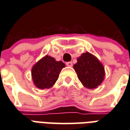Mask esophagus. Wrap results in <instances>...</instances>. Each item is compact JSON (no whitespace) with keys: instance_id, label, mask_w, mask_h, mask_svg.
Returning <instances> with one entry per match:
<instances>
[{"instance_id":"1","label":"esophagus","mask_w":130,"mask_h":130,"mask_svg":"<svg viewBox=\"0 0 130 130\" xmlns=\"http://www.w3.org/2000/svg\"><path fill=\"white\" fill-rule=\"evenodd\" d=\"M66 65H67L68 67H72L73 63H72V62H67V63H66Z\"/></svg>"}]
</instances>
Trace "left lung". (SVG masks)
I'll list each match as a JSON object with an SVG mask.
<instances>
[{"label":"left lung","instance_id":"left-lung-1","mask_svg":"<svg viewBox=\"0 0 130 130\" xmlns=\"http://www.w3.org/2000/svg\"><path fill=\"white\" fill-rule=\"evenodd\" d=\"M77 61L74 68L79 80L88 89L97 88L104 78V68L102 64L89 52L82 54Z\"/></svg>","mask_w":130,"mask_h":130}]
</instances>
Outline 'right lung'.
<instances>
[{
  "label": "right lung",
  "instance_id": "right-lung-1",
  "mask_svg": "<svg viewBox=\"0 0 130 130\" xmlns=\"http://www.w3.org/2000/svg\"><path fill=\"white\" fill-rule=\"evenodd\" d=\"M65 66L62 61H56L53 57L45 56L32 67L33 83L40 89L52 87L58 80L61 69Z\"/></svg>",
  "mask_w": 130,
  "mask_h": 130
}]
</instances>
